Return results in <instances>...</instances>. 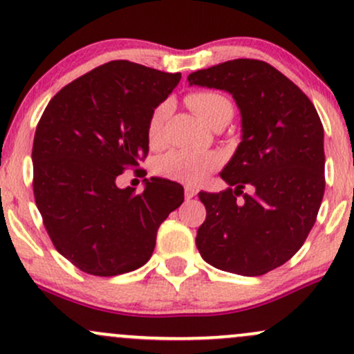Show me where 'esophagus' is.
<instances>
[{"label":"esophagus","instance_id":"esophagus-1","mask_svg":"<svg viewBox=\"0 0 354 354\" xmlns=\"http://www.w3.org/2000/svg\"><path fill=\"white\" fill-rule=\"evenodd\" d=\"M196 193H198V189L194 188V186H191V185L185 186V198H186V200H191L193 196H196Z\"/></svg>","mask_w":354,"mask_h":354}]
</instances>
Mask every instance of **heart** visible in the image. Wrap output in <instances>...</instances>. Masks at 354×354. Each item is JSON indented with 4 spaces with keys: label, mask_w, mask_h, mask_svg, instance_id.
<instances>
[{
    "label": "heart",
    "mask_w": 354,
    "mask_h": 354,
    "mask_svg": "<svg viewBox=\"0 0 354 354\" xmlns=\"http://www.w3.org/2000/svg\"><path fill=\"white\" fill-rule=\"evenodd\" d=\"M186 104L201 118L205 123L213 124L223 118L233 116V104L225 95L216 91H194L186 96ZM165 106L154 109L148 123V138L153 145L161 140L165 121ZM221 165V156L214 151H191V149H171L158 160L156 169L171 180L196 185L206 174Z\"/></svg>",
    "instance_id": "obj_1"
}]
</instances>
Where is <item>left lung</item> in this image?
Here are the masks:
<instances>
[{"instance_id": "8db88e82", "label": "left lung", "mask_w": 354, "mask_h": 354, "mask_svg": "<svg viewBox=\"0 0 354 354\" xmlns=\"http://www.w3.org/2000/svg\"><path fill=\"white\" fill-rule=\"evenodd\" d=\"M188 81L225 89L241 113V143L219 173L228 188L198 194L206 219L196 246L218 270L265 274L293 258L318 216L323 124L310 98L265 61L231 59L191 73Z\"/></svg>"}]
</instances>
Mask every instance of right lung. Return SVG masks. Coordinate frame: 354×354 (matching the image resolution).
Wrapping results in <instances>:
<instances>
[{
	"label": "right lung",
	"instance_id": "1",
	"mask_svg": "<svg viewBox=\"0 0 354 354\" xmlns=\"http://www.w3.org/2000/svg\"><path fill=\"white\" fill-rule=\"evenodd\" d=\"M180 80L181 73L109 61L56 93L36 126V206L56 250L84 273L143 266L160 225L185 200L183 186L163 178L145 180L143 193L116 186L148 154L149 118Z\"/></svg>",
	"mask_w": 354,
	"mask_h": 354
}]
</instances>
